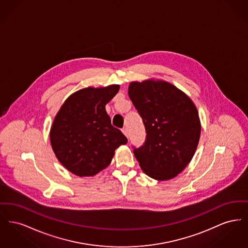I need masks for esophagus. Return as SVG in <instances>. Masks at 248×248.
Returning a JSON list of instances; mask_svg holds the SVG:
<instances>
[{
	"label": "esophagus",
	"instance_id": "34e87169",
	"mask_svg": "<svg viewBox=\"0 0 248 248\" xmlns=\"http://www.w3.org/2000/svg\"><path fill=\"white\" fill-rule=\"evenodd\" d=\"M122 132L128 138V130H127V128L126 127H124L123 129H122Z\"/></svg>",
	"mask_w": 248,
	"mask_h": 248
}]
</instances>
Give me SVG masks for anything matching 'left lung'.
<instances>
[{
    "instance_id": "8db88e82",
    "label": "left lung",
    "mask_w": 248,
    "mask_h": 248,
    "mask_svg": "<svg viewBox=\"0 0 248 248\" xmlns=\"http://www.w3.org/2000/svg\"><path fill=\"white\" fill-rule=\"evenodd\" d=\"M128 95L147 134L142 146H132L142 170L157 180L176 177L189 165L200 140L196 107L165 82L131 83Z\"/></svg>"
}]
</instances>
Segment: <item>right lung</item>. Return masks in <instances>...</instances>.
Segmentation results:
<instances>
[{"label":"right lung","instance_id":"add662e5","mask_svg":"<svg viewBox=\"0 0 248 248\" xmlns=\"http://www.w3.org/2000/svg\"><path fill=\"white\" fill-rule=\"evenodd\" d=\"M117 84L84 88L71 94L50 132L53 151L71 173L94 176L110 164L114 151L127 139L111 124L105 106L118 93Z\"/></svg>","mask_w":248,"mask_h":248}]
</instances>
